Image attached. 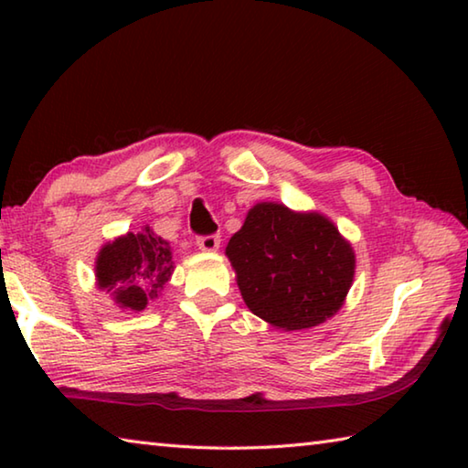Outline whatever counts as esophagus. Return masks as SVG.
Segmentation results:
<instances>
[{
  "mask_svg": "<svg viewBox=\"0 0 468 468\" xmlns=\"http://www.w3.org/2000/svg\"><path fill=\"white\" fill-rule=\"evenodd\" d=\"M197 248H200L202 251H217L220 248V237L218 235H202L197 237Z\"/></svg>",
  "mask_w": 468,
  "mask_h": 468,
  "instance_id": "esophagus-1",
  "label": "esophagus"
}]
</instances>
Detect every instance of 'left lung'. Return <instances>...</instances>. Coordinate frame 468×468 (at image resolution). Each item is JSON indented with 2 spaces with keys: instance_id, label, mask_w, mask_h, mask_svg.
I'll return each mask as SVG.
<instances>
[{
  "instance_id": "1",
  "label": "left lung",
  "mask_w": 468,
  "mask_h": 468,
  "mask_svg": "<svg viewBox=\"0 0 468 468\" xmlns=\"http://www.w3.org/2000/svg\"><path fill=\"white\" fill-rule=\"evenodd\" d=\"M227 256L245 305L282 330L332 318L355 274V251L332 220L274 202L250 208Z\"/></svg>"
}]
</instances>
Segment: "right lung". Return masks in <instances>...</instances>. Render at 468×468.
<instances>
[{
    "instance_id": "add662e5",
    "label": "right lung",
    "mask_w": 468,
    "mask_h": 468,
    "mask_svg": "<svg viewBox=\"0 0 468 468\" xmlns=\"http://www.w3.org/2000/svg\"><path fill=\"white\" fill-rule=\"evenodd\" d=\"M169 243L144 227L107 243L97 256V284L123 310L142 312L173 274Z\"/></svg>"
}]
</instances>
